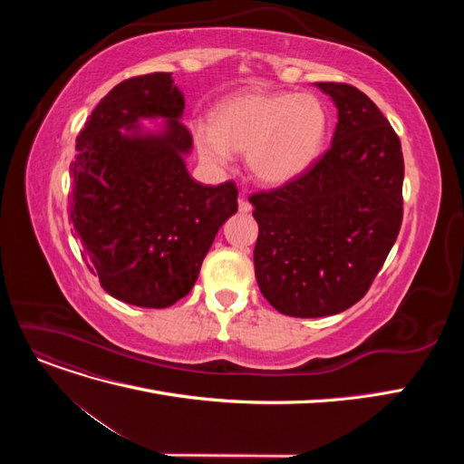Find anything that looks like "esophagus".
Masks as SVG:
<instances>
[{"instance_id":"1","label":"esophagus","mask_w":464,"mask_h":464,"mask_svg":"<svg viewBox=\"0 0 464 464\" xmlns=\"http://www.w3.org/2000/svg\"><path fill=\"white\" fill-rule=\"evenodd\" d=\"M237 208H240V213H249V210H251V205L246 199L244 193H240V199H237Z\"/></svg>"}]
</instances>
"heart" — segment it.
Masks as SVG:
<instances>
[{
    "label": "heart",
    "mask_w": 464,
    "mask_h": 464,
    "mask_svg": "<svg viewBox=\"0 0 464 464\" xmlns=\"http://www.w3.org/2000/svg\"><path fill=\"white\" fill-rule=\"evenodd\" d=\"M327 108L314 94L240 91L210 110V123L195 121L191 137L213 170L228 168L232 150L246 152L247 170L261 184L283 186L302 176L325 145Z\"/></svg>",
    "instance_id": "1"
}]
</instances>
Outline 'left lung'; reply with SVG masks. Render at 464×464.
<instances>
[{
    "label": "left lung",
    "instance_id": "1",
    "mask_svg": "<svg viewBox=\"0 0 464 464\" xmlns=\"http://www.w3.org/2000/svg\"><path fill=\"white\" fill-rule=\"evenodd\" d=\"M315 87L339 110L331 149L296 179L249 198L259 224V290L292 317L334 315L363 298L402 222L395 130L356 87Z\"/></svg>",
    "mask_w": 464,
    "mask_h": 464
}]
</instances>
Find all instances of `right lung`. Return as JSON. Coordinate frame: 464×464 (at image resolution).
<instances>
[{
	"mask_svg": "<svg viewBox=\"0 0 464 464\" xmlns=\"http://www.w3.org/2000/svg\"><path fill=\"white\" fill-rule=\"evenodd\" d=\"M184 108L172 73L121 81L92 110L69 166L81 256L110 296L139 307L160 310L189 294L237 210L234 181L203 186L188 172ZM157 117L162 130L140 128Z\"/></svg>",
	"mask_w": 464,
	"mask_h": 464,
	"instance_id": "add662e5",
	"label": "right lung"
}]
</instances>
